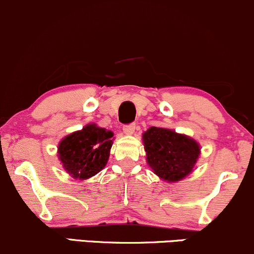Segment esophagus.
Masks as SVG:
<instances>
[{"mask_svg":"<svg viewBox=\"0 0 254 254\" xmlns=\"http://www.w3.org/2000/svg\"><path fill=\"white\" fill-rule=\"evenodd\" d=\"M122 130H124V134H126V135H132L134 133V130H135V124H130V125H127V126H125L122 128Z\"/></svg>","mask_w":254,"mask_h":254,"instance_id":"obj_1","label":"esophagus"}]
</instances>
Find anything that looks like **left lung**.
I'll return each instance as SVG.
<instances>
[{"mask_svg":"<svg viewBox=\"0 0 254 254\" xmlns=\"http://www.w3.org/2000/svg\"><path fill=\"white\" fill-rule=\"evenodd\" d=\"M146 161L166 183H178L192 173L200 155L198 141L170 128L149 127L142 134Z\"/></svg>","mask_w":254,"mask_h":254,"instance_id":"obj_1","label":"left lung"}]
</instances>
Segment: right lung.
I'll return each mask as SVG.
<instances>
[{
  "instance_id": "add662e5",
  "label": "right lung",
  "mask_w": 254,
  "mask_h": 254,
  "mask_svg": "<svg viewBox=\"0 0 254 254\" xmlns=\"http://www.w3.org/2000/svg\"><path fill=\"white\" fill-rule=\"evenodd\" d=\"M114 133L96 124L86 125L59 142L58 156L62 167L75 180H87L107 165Z\"/></svg>"
}]
</instances>
